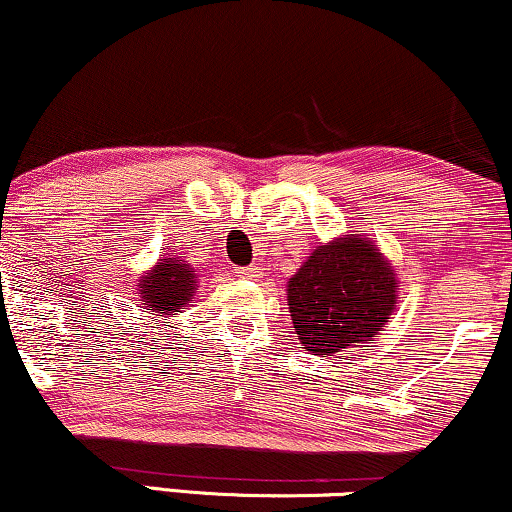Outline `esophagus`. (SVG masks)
Here are the masks:
<instances>
[{
	"instance_id": "obj_1",
	"label": "esophagus",
	"mask_w": 512,
	"mask_h": 512,
	"mask_svg": "<svg viewBox=\"0 0 512 512\" xmlns=\"http://www.w3.org/2000/svg\"><path fill=\"white\" fill-rule=\"evenodd\" d=\"M239 273H242V277H246V280H256V277H261V266H258V263H251V266L242 268Z\"/></svg>"
}]
</instances>
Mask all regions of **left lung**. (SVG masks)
Here are the masks:
<instances>
[{
	"label": "left lung",
	"mask_w": 512,
	"mask_h": 512,
	"mask_svg": "<svg viewBox=\"0 0 512 512\" xmlns=\"http://www.w3.org/2000/svg\"><path fill=\"white\" fill-rule=\"evenodd\" d=\"M396 289V270L370 237L342 235L315 246L287 285L301 346L330 356L370 344L394 313Z\"/></svg>",
	"instance_id": "8db88e82"
}]
</instances>
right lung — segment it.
Listing matches in <instances>:
<instances>
[{
	"label": "right lung",
	"mask_w": 512,
	"mask_h": 512,
	"mask_svg": "<svg viewBox=\"0 0 512 512\" xmlns=\"http://www.w3.org/2000/svg\"><path fill=\"white\" fill-rule=\"evenodd\" d=\"M140 287V301L149 313L178 315L182 306L192 304L197 294V280L194 268L178 258H161L159 266L144 273L137 282Z\"/></svg>",
	"instance_id": "obj_1"
}]
</instances>
